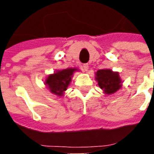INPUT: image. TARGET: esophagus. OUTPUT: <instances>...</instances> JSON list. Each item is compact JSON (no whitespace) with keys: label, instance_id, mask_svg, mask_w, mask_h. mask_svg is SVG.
Segmentation results:
<instances>
[{"label":"esophagus","instance_id":"1","mask_svg":"<svg viewBox=\"0 0 154 154\" xmlns=\"http://www.w3.org/2000/svg\"><path fill=\"white\" fill-rule=\"evenodd\" d=\"M88 68H89V65L87 63L83 64L82 66V69L84 71V72H87V70H88Z\"/></svg>","mask_w":154,"mask_h":154}]
</instances>
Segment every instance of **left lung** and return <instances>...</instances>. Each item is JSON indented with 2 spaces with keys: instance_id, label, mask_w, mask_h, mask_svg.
<instances>
[{
  "instance_id": "8db88e82",
  "label": "left lung",
  "mask_w": 154,
  "mask_h": 154,
  "mask_svg": "<svg viewBox=\"0 0 154 154\" xmlns=\"http://www.w3.org/2000/svg\"><path fill=\"white\" fill-rule=\"evenodd\" d=\"M96 80L104 93L113 94L120 89L122 81L117 72L110 69H100L96 72Z\"/></svg>"
}]
</instances>
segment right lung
I'll list each match as a JSON object with an SVG mask.
<instances>
[{
	"instance_id": "add662e5",
	"label": "right lung",
	"mask_w": 154,
	"mask_h": 154,
	"mask_svg": "<svg viewBox=\"0 0 154 154\" xmlns=\"http://www.w3.org/2000/svg\"><path fill=\"white\" fill-rule=\"evenodd\" d=\"M75 71H77V68H67L57 71L54 74L48 76L45 80V85L52 93L62 97L69 86Z\"/></svg>"
}]
</instances>
